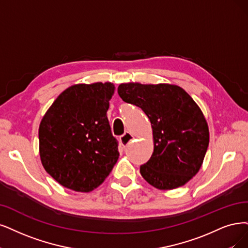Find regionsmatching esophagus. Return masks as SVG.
<instances>
[{
	"instance_id": "1",
	"label": "esophagus",
	"mask_w": 248,
	"mask_h": 248,
	"mask_svg": "<svg viewBox=\"0 0 248 248\" xmlns=\"http://www.w3.org/2000/svg\"><path fill=\"white\" fill-rule=\"evenodd\" d=\"M134 140V136L130 133H124L121 138H119V143L123 146L124 148H125L127 145H129L132 141Z\"/></svg>"
}]
</instances>
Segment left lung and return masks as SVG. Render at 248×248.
<instances>
[{
  "instance_id": "left-lung-1",
  "label": "left lung",
  "mask_w": 248,
  "mask_h": 248,
  "mask_svg": "<svg viewBox=\"0 0 248 248\" xmlns=\"http://www.w3.org/2000/svg\"><path fill=\"white\" fill-rule=\"evenodd\" d=\"M117 93L150 119L154 150L140 167L142 177L159 190L184 186L199 171L209 143L208 125L199 106L176 85L127 82L118 86Z\"/></svg>"
}]
</instances>
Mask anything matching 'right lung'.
<instances>
[{
	"instance_id": "1",
	"label": "right lung",
	"mask_w": 248,
	"mask_h": 248,
	"mask_svg": "<svg viewBox=\"0 0 248 248\" xmlns=\"http://www.w3.org/2000/svg\"><path fill=\"white\" fill-rule=\"evenodd\" d=\"M111 82L67 88L45 113L39 127L44 169L63 187L91 192L112 170L119 153L106 115Z\"/></svg>"
}]
</instances>
